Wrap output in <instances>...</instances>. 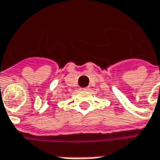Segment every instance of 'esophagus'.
<instances>
[{
    "label": "esophagus",
    "mask_w": 160,
    "mask_h": 160,
    "mask_svg": "<svg viewBox=\"0 0 160 160\" xmlns=\"http://www.w3.org/2000/svg\"><path fill=\"white\" fill-rule=\"evenodd\" d=\"M80 90H82V91H87V90H89V88H88V87H86V88H80Z\"/></svg>",
    "instance_id": "1"
}]
</instances>
